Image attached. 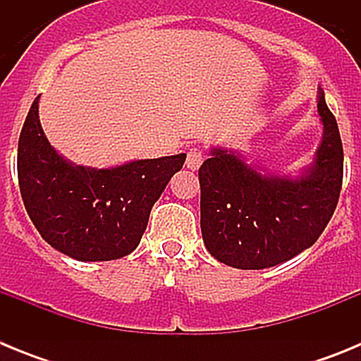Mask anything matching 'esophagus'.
<instances>
[{
    "label": "esophagus",
    "mask_w": 361,
    "mask_h": 361,
    "mask_svg": "<svg viewBox=\"0 0 361 361\" xmlns=\"http://www.w3.org/2000/svg\"><path fill=\"white\" fill-rule=\"evenodd\" d=\"M204 161V153L199 148H191L186 155V168L191 171L199 170Z\"/></svg>",
    "instance_id": "obj_1"
}]
</instances>
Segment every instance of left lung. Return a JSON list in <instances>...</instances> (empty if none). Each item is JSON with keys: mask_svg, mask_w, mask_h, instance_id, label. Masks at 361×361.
I'll use <instances>...</instances> for the list:
<instances>
[{"mask_svg": "<svg viewBox=\"0 0 361 361\" xmlns=\"http://www.w3.org/2000/svg\"><path fill=\"white\" fill-rule=\"evenodd\" d=\"M324 133L296 175L269 173L240 152L212 148L199 170L200 229L209 253L237 269H266L311 247L336 209L343 178L338 124L318 88Z\"/></svg>", "mask_w": 361, "mask_h": 361, "instance_id": "1", "label": "left lung"}]
</instances>
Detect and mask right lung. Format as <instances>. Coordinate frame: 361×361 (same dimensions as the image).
I'll return each instance as SVG.
<instances>
[{
	"instance_id": "1",
	"label": "right lung",
	"mask_w": 361,
	"mask_h": 361,
	"mask_svg": "<svg viewBox=\"0 0 361 361\" xmlns=\"http://www.w3.org/2000/svg\"><path fill=\"white\" fill-rule=\"evenodd\" d=\"M184 161L186 153L111 168L73 164L44 135L37 95L19 135V190L28 216L54 250L81 262H104L139 245L153 204Z\"/></svg>"
}]
</instances>
